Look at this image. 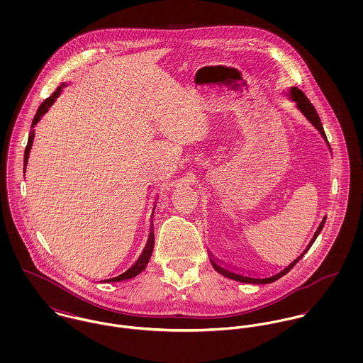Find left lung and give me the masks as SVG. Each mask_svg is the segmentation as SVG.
Returning a JSON list of instances; mask_svg holds the SVG:
<instances>
[{"label": "left lung", "instance_id": "1", "mask_svg": "<svg viewBox=\"0 0 363 363\" xmlns=\"http://www.w3.org/2000/svg\"><path fill=\"white\" fill-rule=\"evenodd\" d=\"M288 98H289L294 104H296V108H298V110H299V111L306 117V120H308V121L311 123V125H313V127H314V128L321 134V137L324 138V141L327 143V145H328V148H330V144H328L327 137H325V133H324V130H323V125H321L320 117H318V114H317V111H315L314 106L311 104V101L305 96V94H303L301 89H298V88H295V86H291V88H289V91H288ZM330 151H331V148H330ZM325 219H327V216L324 215L323 220L320 222V225H318L317 230L314 232V235H313V238H311L309 245H308V246H306V249L302 252V255H301L299 257H296V259H294L289 265H286L284 269H281V271H278V272H275V274H272V275H262V277H257V275H252L249 271H247V272H245V271H239V269L230 268L229 265H226V264L220 262L219 259H215V257L212 256V253H211V252H208V255H209V261H211V264H212V267L215 268V271H216V272H219V274H222L223 277L230 278V279H233V281L245 282V284H257V285L271 284V282H274V281L279 279L281 277H284L285 274H288V272L295 267V264H296L299 259H302V257L308 253V250L311 249V245L314 243V240L317 239V236H318V235H320V232L323 230V226H324V223H325Z\"/></svg>", "mask_w": 363, "mask_h": 363}]
</instances>
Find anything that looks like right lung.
<instances>
[{"label": "right lung", "instance_id": "add662e5", "mask_svg": "<svg viewBox=\"0 0 363 363\" xmlns=\"http://www.w3.org/2000/svg\"><path fill=\"white\" fill-rule=\"evenodd\" d=\"M65 86H67L65 82L61 84V85L57 88V91L52 94V96L48 98L43 104H40V107L38 108V113H36V116H35V118H33V121H32V127H30V133H29V140H28V145H26V150H25V156H23V173L26 172V166H28V160H29V154H30V150H32V145H33V140H35V131H36V130H35V125H36V124L42 120V117L49 111V108H50L52 104H54V102L57 101V98L61 95V92H62V89H64ZM155 207H154L152 213H151L152 218H154ZM151 220H152V219H151ZM154 245H155V236H154V223H152V225H151V230H150L148 242H147L145 249H144V252L141 253L140 259H137V261H135L128 269H125L124 272H121V274H118V275H116V277L104 278V279H101V281H98V282H120V281H125V279L134 278V277H137L138 274H141V272L147 268V265H148V262H150V259H151V256H152Z\"/></svg>", "mask_w": 363, "mask_h": 363}]
</instances>
